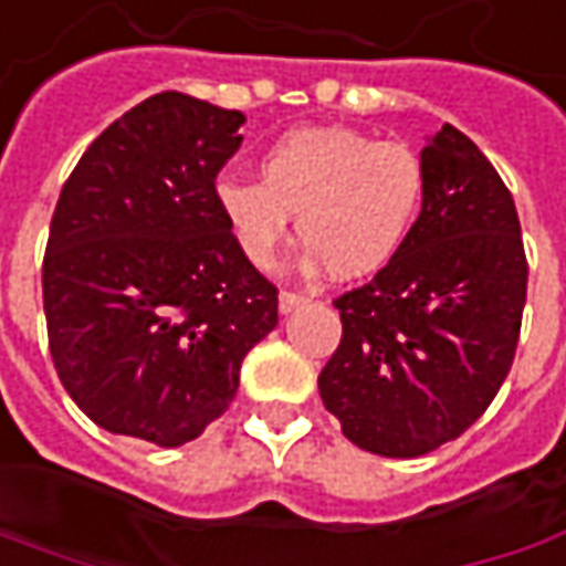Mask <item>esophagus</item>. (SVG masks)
I'll return each mask as SVG.
<instances>
[{"label": "esophagus", "instance_id": "obj_1", "mask_svg": "<svg viewBox=\"0 0 566 566\" xmlns=\"http://www.w3.org/2000/svg\"><path fill=\"white\" fill-rule=\"evenodd\" d=\"M307 301L310 297L304 294V291H282V294H279V307H282V313H291V310L304 307Z\"/></svg>", "mask_w": 566, "mask_h": 566}]
</instances>
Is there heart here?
<instances>
[{"label": "heart", "mask_w": 566, "mask_h": 566, "mask_svg": "<svg viewBox=\"0 0 566 566\" xmlns=\"http://www.w3.org/2000/svg\"><path fill=\"white\" fill-rule=\"evenodd\" d=\"M424 189V158L406 142H377L357 129H294L265 148L262 180L224 174L214 199L256 269L275 265L297 214V234L326 275L355 282L399 256Z\"/></svg>", "instance_id": "1"}]
</instances>
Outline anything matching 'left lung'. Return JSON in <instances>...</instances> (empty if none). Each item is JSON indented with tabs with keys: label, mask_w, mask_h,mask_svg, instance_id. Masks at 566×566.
Here are the masks:
<instances>
[{
	"label": "left lung",
	"mask_w": 566,
	"mask_h": 566,
	"mask_svg": "<svg viewBox=\"0 0 566 566\" xmlns=\"http://www.w3.org/2000/svg\"><path fill=\"white\" fill-rule=\"evenodd\" d=\"M418 224L386 269L332 304L342 342L323 406L367 453L415 459L472 428L516 355L528 262L513 196L455 126L421 151Z\"/></svg>",
	"instance_id": "1"
}]
</instances>
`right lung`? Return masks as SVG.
Masks as SVG:
<instances>
[{
  "mask_svg": "<svg viewBox=\"0 0 566 566\" xmlns=\"http://www.w3.org/2000/svg\"><path fill=\"white\" fill-rule=\"evenodd\" d=\"M240 126V111L164 91L111 123L62 184L43 256L46 338L65 392L111 433L196 440L279 326V287L214 199Z\"/></svg>",
  "mask_w": 566,
  "mask_h": 566,
  "instance_id": "right-lung-1",
  "label": "right lung"
}]
</instances>
